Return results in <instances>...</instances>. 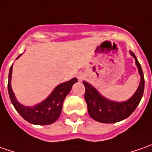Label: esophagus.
I'll use <instances>...</instances> for the list:
<instances>
[{
  "label": "esophagus",
  "instance_id": "1",
  "mask_svg": "<svg viewBox=\"0 0 152 152\" xmlns=\"http://www.w3.org/2000/svg\"><path fill=\"white\" fill-rule=\"evenodd\" d=\"M84 77H85V75L83 74V73H79L78 74V79H79V80H83V79H84Z\"/></svg>",
  "mask_w": 152,
  "mask_h": 152
}]
</instances>
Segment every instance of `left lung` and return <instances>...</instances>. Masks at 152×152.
<instances>
[{
    "instance_id": "1",
    "label": "left lung",
    "mask_w": 152,
    "mask_h": 152,
    "mask_svg": "<svg viewBox=\"0 0 152 152\" xmlns=\"http://www.w3.org/2000/svg\"><path fill=\"white\" fill-rule=\"evenodd\" d=\"M131 56L135 59V63L140 75V83L134 96L128 101L117 102L110 101L102 95L89 83L84 81L85 87V99L87 103L88 113L91 118L97 122L104 124H113L125 119L136 109L143 96L145 79L143 71L135 55L130 51Z\"/></svg>"
}]
</instances>
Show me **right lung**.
I'll use <instances>...</instances> for the list:
<instances>
[{"instance_id":"1","label":"right lung","mask_w":152,"mask_h":152,"mask_svg":"<svg viewBox=\"0 0 152 152\" xmlns=\"http://www.w3.org/2000/svg\"><path fill=\"white\" fill-rule=\"evenodd\" d=\"M22 54L17 57V59ZM12 72V65L10 67L8 75V93L11 102L17 112L20 114L22 118L28 121V123L37 125H48L55 123L60 117L63 101L67 94L70 92L72 86L78 81L76 78L71 80L60 84L54 89L49 96L45 101L37 104L34 107H25L17 101L14 93L11 86V78Z\"/></svg>"}]
</instances>
